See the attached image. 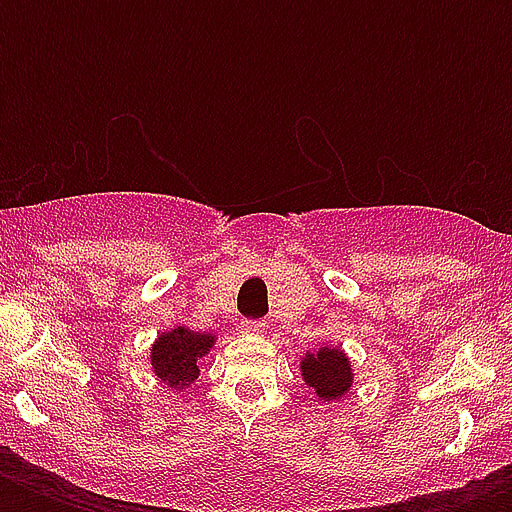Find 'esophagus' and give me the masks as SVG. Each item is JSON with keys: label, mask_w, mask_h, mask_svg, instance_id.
Wrapping results in <instances>:
<instances>
[{"label": "esophagus", "mask_w": 512, "mask_h": 512, "mask_svg": "<svg viewBox=\"0 0 512 512\" xmlns=\"http://www.w3.org/2000/svg\"><path fill=\"white\" fill-rule=\"evenodd\" d=\"M239 332H241V335H252V337L263 335V332H265V321L244 319V321H241V324H239Z\"/></svg>", "instance_id": "esophagus-1"}]
</instances>
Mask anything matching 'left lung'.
Returning <instances> with one entry per match:
<instances>
[{"label": "left lung", "mask_w": 512, "mask_h": 512, "mask_svg": "<svg viewBox=\"0 0 512 512\" xmlns=\"http://www.w3.org/2000/svg\"><path fill=\"white\" fill-rule=\"evenodd\" d=\"M300 377L321 404H332L348 396L356 382V369L345 350L337 345H321L305 350V356L300 358Z\"/></svg>", "instance_id": "obj_1"}]
</instances>
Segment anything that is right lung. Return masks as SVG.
I'll return each mask as SVG.
<instances>
[{"label": "right lung", "mask_w": 512, "mask_h": 512, "mask_svg": "<svg viewBox=\"0 0 512 512\" xmlns=\"http://www.w3.org/2000/svg\"><path fill=\"white\" fill-rule=\"evenodd\" d=\"M217 335L212 332H193V329L177 324V327L159 332L154 345L148 348V361L156 380H162L167 388L183 393L199 380V361L209 356L215 348Z\"/></svg>", "instance_id": "1"}]
</instances>
